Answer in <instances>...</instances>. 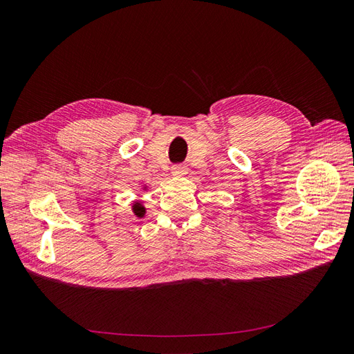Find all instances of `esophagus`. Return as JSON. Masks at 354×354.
I'll list each match as a JSON object with an SVG mask.
<instances>
[{
    "instance_id": "34e87169",
    "label": "esophagus",
    "mask_w": 354,
    "mask_h": 354,
    "mask_svg": "<svg viewBox=\"0 0 354 354\" xmlns=\"http://www.w3.org/2000/svg\"><path fill=\"white\" fill-rule=\"evenodd\" d=\"M171 171H173L174 176H185L187 173V167L185 164H177Z\"/></svg>"
}]
</instances>
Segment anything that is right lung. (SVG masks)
Returning <instances> with one entry per match:
<instances>
[{
  "label": "right lung",
  "mask_w": 354,
  "mask_h": 354,
  "mask_svg": "<svg viewBox=\"0 0 354 354\" xmlns=\"http://www.w3.org/2000/svg\"><path fill=\"white\" fill-rule=\"evenodd\" d=\"M134 212H136V216H138V217H143L145 208H143L142 205H138V203H136V205H134Z\"/></svg>",
  "instance_id": "obj_1"
}]
</instances>
